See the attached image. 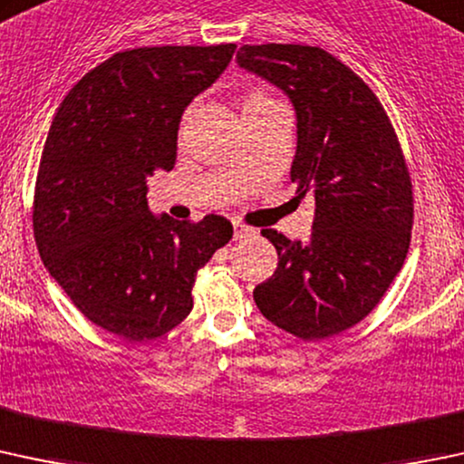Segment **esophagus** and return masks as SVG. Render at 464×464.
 <instances>
[{
	"label": "esophagus",
	"mask_w": 464,
	"mask_h": 464,
	"mask_svg": "<svg viewBox=\"0 0 464 464\" xmlns=\"http://www.w3.org/2000/svg\"><path fill=\"white\" fill-rule=\"evenodd\" d=\"M253 233H256V228L248 227V224H245V222H240V219H233V237H236V240H242V237L253 236Z\"/></svg>",
	"instance_id": "obj_1"
}]
</instances>
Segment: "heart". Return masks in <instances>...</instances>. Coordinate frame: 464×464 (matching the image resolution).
Here are the masks:
<instances>
[{"instance_id":"obj_1","label":"heart","mask_w":464,"mask_h":464,"mask_svg":"<svg viewBox=\"0 0 464 464\" xmlns=\"http://www.w3.org/2000/svg\"><path fill=\"white\" fill-rule=\"evenodd\" d=\"M273 104H280L271 92H266L265 89H257V86H251L240 95V106H242V113H251V111H260L266 109V106ZM182 129H184V121H182Z\"/></svg>"}]
</instances>
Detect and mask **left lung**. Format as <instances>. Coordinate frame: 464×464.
<instances>
[{
    "label": "left lung",
    "mask_w": 464,
    "mask_h": 464,
    "mask_svg": "<svg viewBox=\"0 0 464 464\" xmlns=\"http://www.w3.org/2000/svg\"><path fill=\"white\" fill-rule=\"evenodd\" d=\"M237 64L289 95L297 117L291 179L315 202L309 242L265 228L277 269L253 289L266 320L302 340L343 334L375 309L407 257L413 191L375 92L318 46H242Z\"/></svg>",
    "instance_id": "1"
}]
</instances>
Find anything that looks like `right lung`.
<instances>
[{
    "mask_svg": "<svg viewBox=\"0 0 464 464\" xmlns=\"http://www.w3.org/2000/svg\"><path fill=\"white\" fill-rule=\"evenodd\" d=\"M236 53L144 46L115 53L62 102L39 160L33 231L44 266L91 322L129 343L193 309L195 273L233 237L227 218H155L146 178L170 170L178 126Z\"/></svg>",
    "mask_w": 464,
    "mask_h": 464,
    "instance_id": "obj_1",
    "label": "right lung"
}]
</instances>
